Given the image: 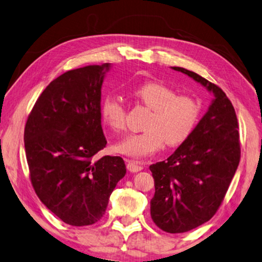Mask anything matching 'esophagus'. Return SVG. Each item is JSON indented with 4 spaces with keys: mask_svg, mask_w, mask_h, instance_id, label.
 <instances>
[{
    "mask_svg": "<svg viewBox=\"0 0 262 262\" xmlns=\"http://www.w3.org/2000/svg\"><path fill=\"white\" fill-rule=\"evenodd\" d=\"M144 168V164L136 160H127V170L130 172H138Z\"/></svg>",
    "mask_w": 262,
    "mask_h": 262,
    "instance_id": "1",
    "label": "esophagus"
}]
</instances>
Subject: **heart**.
<instances>
[{"label":"heart","mask_w":262,"mask_h":262,"mask_svg":"<svg viewBox=\"0 0 262 262\" xmlns=\"http://www.w3.org/2000/svg\"><path fill=\"white\" fill-rule=\"evenodd\" d=\"M135 97L150 108L151 114L142 134L127 136L117 145L120 154L140 158L168 146L183 144L194 130L200 106L194 98L179 95L167 84L148 82L134 91ZM102 117L115 132L126 130V107L118 96H107L102 103Z\"/></svg>","instance_id":"obj_1"}]
</instances>
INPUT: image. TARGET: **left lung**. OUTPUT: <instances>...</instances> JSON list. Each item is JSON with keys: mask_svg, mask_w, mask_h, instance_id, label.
Here are the masks:
<instances>
[{"mask_svg": "<svg viewBox=\"0 0 262 262\" xmlns=\"http://www.w3.org/2000/svg\"><path fill=\"white\" fill-rule=\"evenodd\" d=\"M182 71L214 94L191 136L166 160L152 164L151 218L167 233H184L210 220L226 195L240 162L239 123L226 94L195 72Z\"/></svg>", "mask_w": 262, "mask_h": 262, "instance_id": "1", "label": "left lung"}]
</instances>
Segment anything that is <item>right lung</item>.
Segmentation results:
<instances>
[{
  "instance_id": "add662e5",
  "label": "right lung",
  "mask_w": 262,
  "mask_h": 262,
  "mask_svg": "<svg viewBox=\"0 0 262 262\" xmlns=\"http://www.w3.org/2000/svg\"><path fill=\"white\" fill-rule=\"evenodd\" d=\"M108 67L79 68L52 80L24 127L36 194L72 226L102 219L112 191L126 173L122 157H96L106 145L100 125V89Z\"/></svg>"
}]
</instances>
